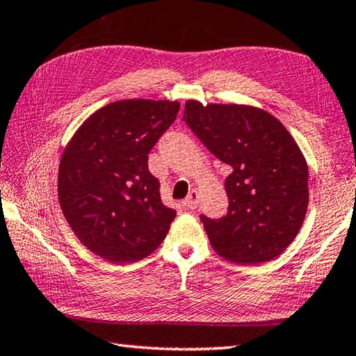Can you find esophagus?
<instances>
[{
    "mask_svg": "<svg viewBox=\"0 0 356 356\" xmlns=\"http://www.w3.org/2000/svg\"><path fill=\"white\" fill-rule=\"evenodd\" d=\"M197 204H199V195H197V191H196V190H191L188 197H186V199L184 200V205L186 207V209H191V210H193V209H196Z\"/></svg>",
    "mask_w": 356,
    "mask_h": 356,
    "instance_id": "1",
    "label": "esophagus"
}]
</instances>
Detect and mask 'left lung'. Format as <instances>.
I'll use <instances>...</instances> for the list:
<instances>
[{
	"label": "left lung",
	"mask_w": 356,
	"mask_h": 356,
	"mask_svg": "<svg viewBox=\"0 0 356 356\" xmlns=\"http://www.w3.org/2000/svg\"><path fill=\"white\" fill-rule=\"evenodd\" d=\"M184 121L232 168L227 215H200L211 248L238 264L279 257L294 241L308 207V166L282 122L261 108L186 101Z\"/></svg>",
	"instance_id": "obj_1"
}]
</instances>
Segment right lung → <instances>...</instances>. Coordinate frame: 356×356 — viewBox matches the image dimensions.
<instances>
[{"instance_id":"add662e5","label":"right lung","mask_w":356,"mask_h":356,"mask_svg":"<svg viewBox=\"0 0 356 356\" xmlns=\"http://www.w3.org/2000/svg\"><path fill=\"white\" fill-rule=\"evenodd\" d=\"M177 101L122 99L77 129L59 165V202L79 241L112 263L152 254L176 210L163 205L147 154L176 120Z\"/></svg>"}]
</instances>
